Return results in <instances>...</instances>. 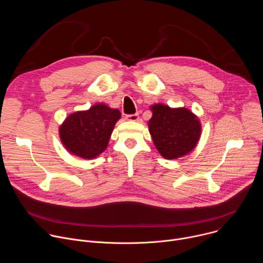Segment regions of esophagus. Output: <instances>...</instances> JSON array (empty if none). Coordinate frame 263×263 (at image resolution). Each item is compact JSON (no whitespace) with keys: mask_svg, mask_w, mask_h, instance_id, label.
I'll return each mask as SVG.
<instances>
[{"mask_svg":"<svg viewBox=\"0 0 263 263\" xmlns=\"http://www.w3.org/2000/svg\"><path fill=\"white\" fill-rule=\"evenodd\" d=\"M138 115L137 114H135V115H128V116H126V119L128 120V121H132V122H136V121H138Z\"/></svg>","mask_w":263,"mask_h":263,"instance_id":"esophagus-1","label":"esophagus"}]
</instances>
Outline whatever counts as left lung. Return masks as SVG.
I'll return each mask as SVG.
<instances>
[{
	"mask_svg": "<svg viewBox=\"0 0 263 263\" xmlns=\"http://www.w3.org/2000/svg\"><path fill=\"white\" fill-rule=\"evenodd\" d=\"M151 110L148 131L161 156L176 159L192 152L201 136L200 121L193 112L162 104L151 106Z\"/></svg>",
	"mask_w": 263,
	"mask_h": 263,
	"instance_id": "8db88e82",
	"label": "left lung"
}]
</instances>
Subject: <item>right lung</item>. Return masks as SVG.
Returning <instances> with one entry per match:
<instances>
[{"label": "right lung", "mask_w": 263, "mask_h": 263, "mask_svg": "<svg viewBox=\"0 0 263 263\" xmlns=\"http://www.w3.org/2000/svg\"><path fill=\"white\" fill-rule=\"evenodd\" d=\"M121 112L105 104H97L86 111L68 116L59 128L60 139L67 151L84 159L103 153L109 142Z\"/></svg>", "instance_id": "obj_1"}]
</instances>
